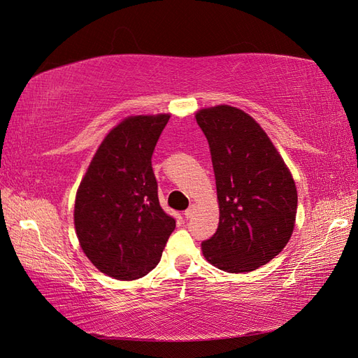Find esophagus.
I'll use <instances>...</instances> for the list:
<instances>
[{
	"instance_id": "obj_1",
	"label": "esophagus",
	"mask_w": 358,
	"mask_h": 358,
	"mask_svg": "<svg viewBox=\"0 0 358 358\" xmlns=\"http://www.w3.org/2000/svg\"><path fill=\"white\" fill-rule=\"evenodd\" d=\"M196 210H197V209H196V206H191V208H189V209H187V210H185V213H183V215H185V218H187V220H191L192 216L196 215Z\"/></svg>"
}]
</instances>
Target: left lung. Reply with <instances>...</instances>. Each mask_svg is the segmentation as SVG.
I'll return each mask as SVG.
<instances>
[{
    "label": "left lung",
    "mask_w": 358,
    "mask_h": 358,
    "mask_svg": "<svg viewBox=\"0 0 358 358\" xmlns=\"http://www.w3.org/2000/svg\"><path fill=\"white\" fill-rule=\"evenodd\" d=\"M216 179L220 222L201 243L208 262L229 273L267 264L296 225L297 189L285 161L252 116L229 104L200 109Z\"/></svg>",
    "instance_id": "obj_1"
}]
</instances>
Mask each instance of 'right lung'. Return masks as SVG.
<instances>
[{
    "mask_svg": "<svg viewBox=\"0 0 358 358\" xmlns=\"http://www.w3.org/2000/svg\"><path fill=\"white\" fill-rule=\"evenodd\" d=\"M169 113L122 119L94 154L74 201L79 245L101 273L134 280L159 263L176 221L158 201L152 154Z\"/></svg>",
    "mask_w": 358,
    "mask_h": 358,
    "instance_id": "1",
    "label": "right lung"
}]
</instances>
